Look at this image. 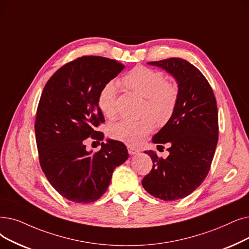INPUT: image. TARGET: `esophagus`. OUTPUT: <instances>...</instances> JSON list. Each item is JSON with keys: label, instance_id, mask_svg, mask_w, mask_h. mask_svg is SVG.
Returning <instances> with one entry per match:
<instances>
[{"label": "esophagus", "instance_id": "1", "mask_svg": "<svg viewBox=\"0 0 249 249\" xmlns=\"http://www.w3.org/2000/svg\"><path fill=\"white\" fill-rule=\"evenodd\" d=\"M127 149H128L129 155H135V154H138L139 151H140L138 148L133 147V146H130V145H129V146L127 147Z\"/></svg>", "mask_w": 249, "mask_h": 249}]
</instances>
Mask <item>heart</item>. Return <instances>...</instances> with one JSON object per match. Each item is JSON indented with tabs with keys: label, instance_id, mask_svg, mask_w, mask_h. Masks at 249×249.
Listing matches in <instances>:
<instances>
[{
	"label": "heart",
	"instance_id": "heart-1",
	"mask_svg": "<svg viewBox=\"0 0 249 249\" xmlns=\"http://www.w3.org/2000/svg\"><path fill=\"white\" fill-rule=\"evenodd\" d=\"M126 89L145 98L144 118L140 120H122L110 127V136L128 145L142 144L157 124L166 125L174 114L179 99V89L168 81L164 73L145 66H136L121 78ZM117 88L113 81L105 83L99 90L96 104L104 116L112 118L116 114Z\"/></svg>",
	"mask_w": 249,
	"mask_h": 249
}]
</instances>
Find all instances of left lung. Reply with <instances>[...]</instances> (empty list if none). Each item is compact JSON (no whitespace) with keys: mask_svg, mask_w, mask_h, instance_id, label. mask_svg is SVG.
<instances>
[{"mask_svg":"<svg viewBox=\"0 0 249 249\" xmlns=\"http://www.w3.org/2000/svg\"><path fill=\"white\" fill-rule=\"evenodd\" d=\"M171 73L178 82L179 99L170 121L153 142L167 148V159L145 151L153 168L142 179L151 196L167 200L184 198L208 176L219 138L218 107L209 81L192 64L180 58L149 62Z\"/></svg>","mask_w":249,"mask_h":249,"instance_id":"8db88e82","label":"left lung"}]
</instances>
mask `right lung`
Segmentation results:
<instances>
[{
    "label": "right lung",
    "instance_id": "obj_1",
    "mask_svg": "<svg viewBox=\"0 0 249 249\" xmlns=\"http://www.w3.org/2000/svg\"><path fill=\"white\" fill-rule=\"evenodd\" d=\"M125 68L99 56L68 62L49 79L42 90L35 123L38 160L51 185L77 203L98 200L107 191L116 167L128 159L124 143L102 142L86 151V138L104 139L95 128L105 122L96 98L102 86Z\"/></svg>",
    "mask_w": 249,
    "mask_h": 249
}]
</instances>
